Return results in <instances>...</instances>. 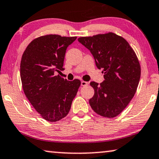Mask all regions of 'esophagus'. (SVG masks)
<instances>
[{"instance_id":"obj_1","label":"esophagus","mask_w":159,"mask_h":159,"mask_svg":"<svg viewBox=\"0 0 159 159\" xmlns=\"http://www.w3.org/2000/svg\"><path fill=\"white\" fill-rule=\"evenodd\" d=\"M88 84H89V83L86 81H84V80H82V81L80 82V85H81V86H88Z\"/></svg>"}]
</instances>
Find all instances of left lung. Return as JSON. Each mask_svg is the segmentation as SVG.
Masks as SVG:
<instances>
[{
  "label": "left lung",
  "mask_w": 159,
  "mask_h": 159,
  "mask_svg": "<svg viewBox=\"0 0 159 159\" xmlns=\"http://www.w3.org/2000/svg\"><path fill=\"white\" fill-rule=\"evenodd\" d=\"M79 43L93 55L96 66L103 69L104 80L92 81L94 96L89 103L95 112L113 118L126 107L136 93L141 77L137 56L124 38L113 33L80 37Z\"/></svg>",
  "instance_id": "8db88e82"
}]
</instances>
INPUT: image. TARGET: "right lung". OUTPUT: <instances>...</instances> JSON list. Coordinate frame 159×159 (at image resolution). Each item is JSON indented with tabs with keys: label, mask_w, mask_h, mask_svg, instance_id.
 <instances>
[{
	"label": "right lung",
	"mask_w": 159,
	"mask_h": 159,
	"mask_svg": "<svg viewBox=\"0 0 159 159\" xmlns=\"http://www.w3.org/2000/svg\"><path fill=\"white\" fill-rule=\"evenodd\" d=\"M76 37L47 35L30 43L20 61V79L25 96L38 113L50 122L67 116L80 85L61 78L66 49Z\"/></svg>",
	"instance_id": "add662e5"
}]
</instances>
